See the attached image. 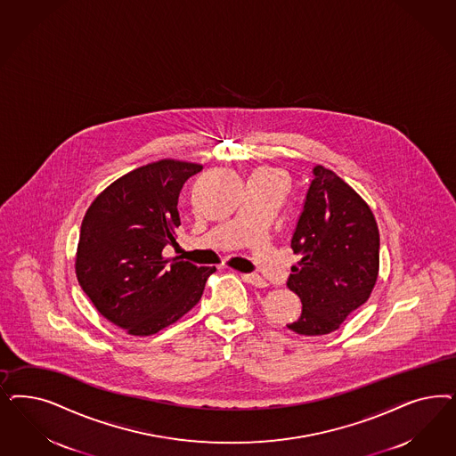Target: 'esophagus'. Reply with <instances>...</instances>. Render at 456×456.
Here are the masks:
<instances>
[{
    "label": "esophagus",
    "instance_id": "34e87169",
    "mask_svg": "<svg viewBox=\"0 0 456 456\" xmlns=\"http://www.w3.org/2000/svg\"><path fill=\"white\" fill-rule=\"evenodd\" d=\"M243 280H245V281H248L251 285H255V287H260V289H264V287L268 285V283H266V280L262 279L258 273H245V275H243Z\"/></svg>",
    "mask_w": 456,
    "mask_h": 456
}]
</instances>
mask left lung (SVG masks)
<instances>
[{
	"label": "left lung",
	"instance_id": "left-lung-1",
	"mask_svg": "<svg viewBox=\"0 0 456 456\" xmlns=\"http://www.w3.org/2000/svg\"><path fill=\"white\" fill-rule=\"evenodd\" d=\"M312 173L290 243L302 260L287 280L302 314L287 327L302 336H323L338 330L372 292L379 230L366 201L336 173L322 166Z\"/></svg>",
	"mask_w": 456,
	"mask_h": 456
}]
</instances>
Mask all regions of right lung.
Masks as SVG:
<instances>
[{"label":"right lung","instance_id":"right-lung-1","mask_svg":"<svg viewBox=\"0 0 456 456\" xmlns=\"http://www.w3.org/2000/svg\"><path fill=\"white\" fill-rule=\"evenodd\" d=\"M201 164L162 159L118 177L84 216L75 272L107 321L133 336H151L200 302L215 266L166 260L181 224L177 200Z\"/></svg>","mask_w":456,"mask_h":456}]
</instances>
